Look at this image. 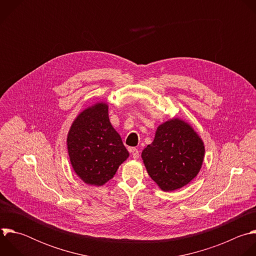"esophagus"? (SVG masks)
Masks as SVG:
<instances>
[{
	"mask_svg": "<svg viewBox=\"0 0 256 256\" xmlns=\"http://www.w3.org/2000/svg\"><path fill=\"white\" fill-rule=\"evenodd\" d=\"M131 153H132V158L134 160H137L139 158V151L136 148H132L131 149Z\"/></svg>",
	"mask_w": 256,
	"mask_h": 256,
	"instance_id": "34e87169",
	"label": "esophagus"
}]
</instances>
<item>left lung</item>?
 Instances as JSON below:
<instances>
[{
  "mask_svg": "<svg viewBox=\"0 0 256 256\" xmlns=\"http://www.w3.org/2000/svg\"><path fill=\"white\" fill-rule=\"evenodd\" d=\"M141 158L160 188L172 192L198 176L205 158V145L190 123L174 117L158 127L154 139L143 149Z\"/></svg>",
  "mask_w": 256,
  "mask_h": 256,
  "instance_id": "8db88e82",
  "label": "left lung"
}]
</instances>
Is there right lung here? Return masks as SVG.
<instances>
[{
    "instance_id": "right-lung-1",
    "label": "right lung",
    "mask_w": 256,
    "mask_h": 256,
    "mask_svg": "<svg viewBox=\"0 0 256 256\" xmlns=\"http://www.w3.org/2000/svg\"><path fill=\"white\" fill-rule=\"evenodd\" d=\"M66 145L74 172L88 186H104L129 158L121 136L110 122L106 102L88 106L76 117Z\"/></svg>"
}]
</instances>
